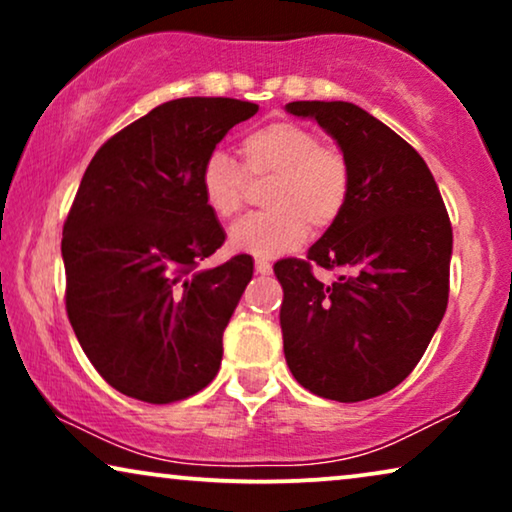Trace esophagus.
I'll return each mask as SVG.
<instances>
[{
  "label": "esophagus",
  "instance_id": "esophagus-1",
  "mask_svg": "<svg viewBox=\"0 0 512 512\" xmlns=\"http://www.w3.org/2000/svg\"><path fill=\"white\" fill-rule=\"evenodd\" d=\"M256 272L258 275H270L272 265L268 261H256Z\"/></svg>",
  "mask_w": 512,
  "mask_h": 512
}]
</instances>
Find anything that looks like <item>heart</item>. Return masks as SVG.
Masks as SVG:
<instances>
[{
    "label": "heart",
    "instance_id": "b5f03b06",
    "mask_svg": "<svg viewBox=\"0 0 512 512\" xmlns=\"http://www.w3.org/2000/svg\"><path fill=\"white\" fill-rule=\"evenodd\" d=\"M247 179H270L265 205L270 212L235 223L228 247L237 254L277 258L300 247L312 228L326 230L340 219L347 205L352 174L338 149L321 144L305 125L277 121L263 125L242 142ZM244 174L223 149L202 160L198 186L202 202L216 219H233L244 202Z\"/></svg>",
    "mask_w": 512,
    "mask_h": 512
}]
</instances>
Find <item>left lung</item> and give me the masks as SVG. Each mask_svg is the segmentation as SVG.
<instances>
[{"label": "left lung", "instance_id": "8db88e82", "mask_svg": "<svg viewBox=\"0 0 512 512\" xmlns=\"http://www.w3.org/2000/svg\"><path fill=\"white\" fill-rule=\"evenodd\" d=\"M335 139L352 186L340 219L307 251L284 258L279 324L284 356L312 394L356 403L387 394L412 373L443 321L452 226L422 156L352 102H289ZM314 264L343 275L333 285Z\"/></svg>", "mask_w": 512, "mask_h": 512}]
</instances>
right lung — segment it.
<instances>
[{"label":"right lung","mask_w":512,"mask_h":512,"mask_svg":"<svg viewBox=\"0 0 512 512\" xmlns=\"http://www.w3.org/2000/svg\"><path fill=\"white\" fill-rule=\"evenodd\" d=\"M256 111L230 97L165 102L111 137L83 174L62 228L67 314L97 373L125 396L174 403L219 373L254 261L200 268L226 233L198 172Z\"/></svg>","instance_id":"1"}]
</instances>
